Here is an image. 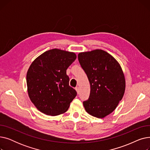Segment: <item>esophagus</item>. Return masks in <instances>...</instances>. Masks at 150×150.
Wrapping results in <instances>:
<instances>
[{"instance_id": "obj_1", "label": "esophagus", "mask_w": 150, "mask_h": 150, "mask_svg": "<svg viewBox=\"0 0 150 150\" xmlns=\"http://www.w3.org/2000/svg\"><path fill=\"white\" fill-rule=\"evenodd\" d=\"M75 90H76V91L78 93H80V89H79V87H78V86H77V87H76V88H75Z\"/></svg>"}]
</instances>
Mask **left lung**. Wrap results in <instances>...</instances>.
<instances>
[{"label": "left lung", "mask_w": 150, "mask_h": 150, "mask_svg": "<svg viewBox=\"0 0 150 150\" xmlns=\"http://www.w3.org/2000/svg\"><path fill=\"white\" fill-rule=\"evenodd\" d=\"M78 58L91 85L89 99L83 101L84 109L93 117L104 118L114 111L123 97L126 82L122 69L103 50L81 52Z\"/></svg>", "instance_id": "obj_1"}]
</instances>
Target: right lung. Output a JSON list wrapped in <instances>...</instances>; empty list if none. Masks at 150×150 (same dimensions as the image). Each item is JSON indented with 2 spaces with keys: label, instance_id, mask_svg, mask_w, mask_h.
I'll return each instance as SVG.
<instances>
[{
  "label": "right lung",
  "instance_id": "obj_1",
  "mask_svg": "<svg viewBox=\"0 0 150 150\" xmlns=\"http://www.w3.org/2000/svg\"><path fill=\"white\" fill-rule=\"evenodd\" d=\"M76 58L74 52L54 49L31 63L27 74V91L39 111L54 116L67 111L76 92L69 84L66 70Z\"/></svg>",
  "mask_w": 150,
  "mask_h": 150
}]
</instances>
